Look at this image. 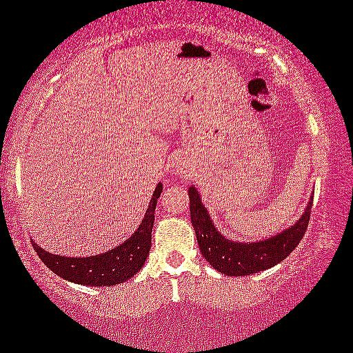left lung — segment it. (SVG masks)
Listing matches in <instances>:
<instances>
[{"instance_id":"8db88e82","label":"left lung","mask_w":353,"mask_h":353,"mask_svg":"<svg viewBox=\"0 0 353 353\" xmlns=\"http://www.w3.org/2000/svg\"><path fill=\"white\" fill-rule=\"evenodd\" d=\"M190 222L197 234V242L203 258L221 274L228 276H242L258 274L270 269L291 255V252L302 241L308 228L313 197L308 201L303 216L285 231L274 238L259 242H238L227 239L217 231L200 200L199 190L189 188Z\"/></svg>"}]
</instances>
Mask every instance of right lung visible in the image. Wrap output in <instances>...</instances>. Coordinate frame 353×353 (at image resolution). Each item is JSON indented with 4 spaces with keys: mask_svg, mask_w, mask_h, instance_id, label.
<instances>
[{
    "mask_svg": "<svg viewBox=\"0 0 353 353\" xmlns=\"http://www.w3.org/2000/svg\"><path fill=\"white\" fill-rule=\"evenodd\" d=\"M161 192H163V184L159 183L136 233H132L131 238L112 250L88 258H70L45 252L36 242H32L34 250L37 252L46 268L53 270L56 275L78 285L106 288L130 280L147 261L150 247H152L156 201L161 197Z\"/></svg>",
    "mask_w": 353,
    "mask_h": 353,
    "instance_id": "right-lung-1",
    "label": "right lung"
}]
</instances>
